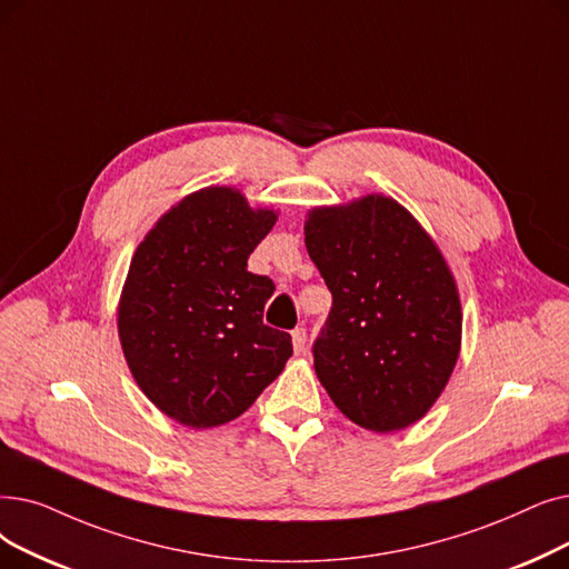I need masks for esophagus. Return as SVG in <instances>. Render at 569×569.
<instances>
[{
  "label": "esophagus",
  "instance_id": "34e87169",
  "mask_svg": "<svg viewBox=\"0 0 569 569\" xmlns=\"http://www.w3.org/2000/svg\"><path fill=\"white\" fill-rule=\"evenodd\" d=\"M305 343H307V330L305 328H295L292 330V349H295V353H302L305 351Z\"/></svg>",
  "mask_w": 569,
  "mask_h": 569
}]
</instances>
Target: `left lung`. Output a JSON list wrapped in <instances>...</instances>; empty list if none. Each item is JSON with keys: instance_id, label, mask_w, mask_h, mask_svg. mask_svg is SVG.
I'll list each match as a JSON object with an SVG mask.
<instances>
[{"instance_id": "obj_1", "label": "left lung", "mask_w": 569, "mask_h": 569, "mask_svg": "<svg viewBox=\"0 0 569 569\" xmlns=\"http://www.w3.org/2000/svg\"><path fill=\"white\" fill-rule=\"evenodd\" d=\"M305 243L332 292L313 341L318 381L365 430L421 421L451 379L462 332L458 286L437 243L383 194L311 209Z\"/></svg>"}]
</instances>
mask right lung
<instances>
[{"label":"right lung","instance_id":"add662e5","mask_svg":"<svg viewBox=\"0 0 569 569\" xmlns=\"http://www.w3.org/2000/svg\"><path fill=\"white\" fill-rule=\"evenodd\" d=\"M274 223L271 209L211 186L183 197L137 246L118 337L146 398L181 426L234 421L292 356L290 335L262 323L274 283L246 269Z\"/></svg>","mask_w":569,"mask_h":569}]
</instances>
